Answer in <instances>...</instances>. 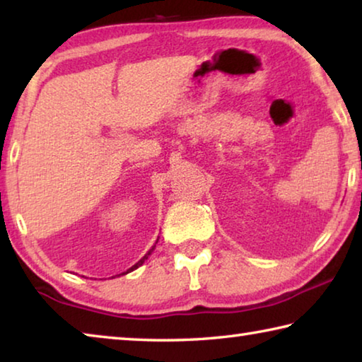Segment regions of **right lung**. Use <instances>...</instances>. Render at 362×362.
<instances>
[{"instance_id":"add662e5","label":"right lung","mask_w":362,"mask_h":362,"mask_svg":"<svg viewBox=\"0 0 362 362\" xmlns=\"http://www.w3.org/2000/svg\"><path fill=\"white\" fill-rule=\"evenodd\" d=\"M156 243H158V241H156ZM155 247H156V244H155V246H153V247H151V249L148 250V254H145V255L142 257V259H140V260H139V262L136 263V265H134V267H131L129 269H127V272H126V273H129V272H134V269H137V268H139L140 265H142V263H144V262H145L146 259H148V255H150V254L153 252V249H155ZM126 273H122V274H126Z\"/></svg>"}]
</instances>
